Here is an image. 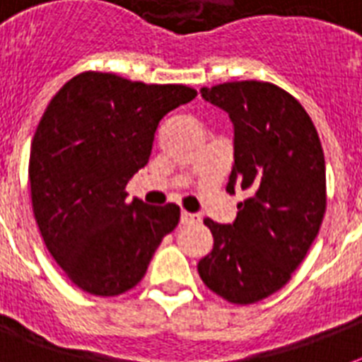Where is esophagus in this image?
<instances>
[{"label":"esophagus","mask_w":362,"mask_h":362,"mask_svg":"<svg viewBox=\"0 0 362 362\" xmlns=\"http://www.w3.org/2000/svg\"><path fill=\"white\" fill-rule=\"evenodd\" d=\"M180 221L184 226H193V223H199V221H201V216L192 214V212H186V210H184L180 214Z\"/></svg>","instance_id":"1"}]
</instances>
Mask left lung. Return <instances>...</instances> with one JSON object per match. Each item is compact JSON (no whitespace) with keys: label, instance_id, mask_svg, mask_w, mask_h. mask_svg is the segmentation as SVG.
Masks as SVG:
<instances>
[{"label":"left lung","instance_id":"obj_1","mask_svg":"<svg viewBox=\"0 0 362 362\" xmlns=\"http://www.w3.org/2000/svg\"><path fill=\"white\" fill-rule=\"evenodd\" d=\"M201 95L233 122L227 192L247 197L233 223L204 220L214 247L199 261V276L229 303H257L286 286L320 233L327 204L320 135L303 105L270 82H226Z\"/></svg>","mask_w":362,"mask_h":362}]
</instances>
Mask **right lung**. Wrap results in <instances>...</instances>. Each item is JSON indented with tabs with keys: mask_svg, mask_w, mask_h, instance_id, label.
Returning <instances> with one entry per match:
<instances>
[{
	"mask_svg": "<svg viewBox=\"0 0 362 362\" xmlns=\"http://www.w3.org/2000/svg\"><path fill=\"white\" fill-rule=\"evenodd\" d=\"M195 95L88 71L48 103L31 141V203L48 252L82 291L115 297L135 287L178 226L176 204L127 203L125 186L148 163L163 116Z\"/></svg>",
	"mask_w": 362,
	"mask_h": 362,
	"instance_id": "add662e5",
	"label": "right lung"
}]
</instances>
